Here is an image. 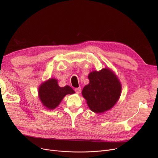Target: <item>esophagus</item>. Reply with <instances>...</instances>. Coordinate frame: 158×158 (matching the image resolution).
<instances>
[{
  "label": "esophagus",
  "instance_id": "34e87169",
  "mask_svg": "<svg viewBox=\"0 0 158 158\" xmlns=\"http://www.w3.org/2000/svg\"><path fill=\"white\" fill-rule=\"evenodd\" d=\"M81 89L80 88L75 89V92H76V93L77 94H79L81 93Z\"/></svg>",
  "mask_w": 158,
  "mask_h": 158
}]
</instances>
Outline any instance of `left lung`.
Instances as JSON below:
<instances>
[{
    "label": "left lung",
    "mask_w": 158,
    "mask_h": 158,
    "mask_svg": "<svg viewBox=\"0 0 158 158\" xmlns=\"http://www.w3.org/2000/svg\"><path fill=\"white\" fill-rule=\"evenodd\" d=\"M89 84L82 91V95L92 111L100 113L110 110L117 102L122 86L117 76L109 69L93 71L88 75Z\"/></svg>",
    "instance_id": "left-lung-1"
}]
</instances>
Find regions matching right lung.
Listing matches in <instances>:
<instances>
[{
  "instance_id": "obj_1",
  "label": "right lung",
  "mask_w": 158,
  "mask_h": 158,
  "mask_svg": "<svg viewBox=\"0 0 158 158\" xmlns=\"http://www.w3.org/2000/svg\"><path fill=\"white\" fill-rule=\"evenodd\" d=\"M74 93L73 89L69 86H58L57 80L56 79H50L43 82L38 89L39 98L41 103L48 110L55 109L65 95Z\"/></svg>"
}]
</instances>
